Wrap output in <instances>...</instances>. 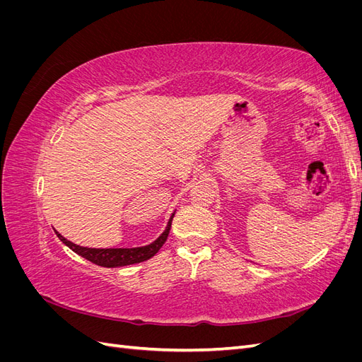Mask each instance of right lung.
Here are the masks:
<instances>
[{
	"label": "right lung",
	"mask_w": 362,
	"mask_h": 362,
	"mask_svg": "<svg viewBox=\"0 0 362 362\" xmlns=\"http://www.w3.org/2000/svg\"><path fill=\"white\" fill-rule=\"evenodd\" d=\"M173 216L175 213L170 216L166 229H164L163 234L157 240H154V242L146 246H140V247H108V249L84 247L69 242L68 238H64L60 233L56 231V229H54V231H56L57 237L62 240V242L68 247H71L75 254H78L83 258L95 262V264L103 266V267H122V266H129V264H136V262L146 261L157 254L160 247L168 240Z\"/></svg>",
	"instance_id": "1"
}]
</instances>
